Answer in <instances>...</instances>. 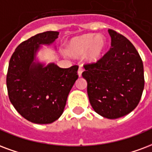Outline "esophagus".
I'll return each instance as SVG.
<instances>
[{"mask_svg": "<svg viewBox=\"0 0 152 152\" xmlns=\"http://www.w3.org/2000/svg\"><path fill=\"white\" fill-rule=\"evenodd\" d=\"M83 71H84V68H83V67L80 65L79 67V69H78V75H79V76H81Z\"/></svg>", "mask_w": 152, "mask_h": 152, "instance_id": "1", "label": "esophagus"}]
</instances>
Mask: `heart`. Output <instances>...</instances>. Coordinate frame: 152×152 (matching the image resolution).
<instances>
[{
	"instance_id": "obj_1",
	"label": "heart",
	"mask_w": 152,
	"mask_h": 152,
	"mask_svg": "<svg viewBox=\"0 0 152 152\" xmlns=\"http://www.w3.org/2000/svg\"><path fill=\"white\" fill-rule=\"evenodd\" d=\"M105 47V40L102 36L86 34L74 39L67 47V52L72 56H81L88 53L87 58L96 61L102 56Z\"/></svg>"
}]
</instances>
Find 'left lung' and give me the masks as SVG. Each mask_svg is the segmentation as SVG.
<instances>
[{"label":"left lung","instance_id":"1","mask_svg":"<svg viewBox=\"0 0 152 152\" xmlns=\"http://www.w3.org/2000/svg\"><path fill=\"white\" fill-rule=\"evenodd\" d=\"M111 48L94 63L85 64L82 76L88 83L95 112L110 119L126 115L139 104L144 88L143 64L125 36L109 29Z\"/></svg>","mask_w":152,"mask_h":152}]
</instances>
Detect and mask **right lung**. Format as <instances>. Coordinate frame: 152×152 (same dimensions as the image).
Segmentation results:
<instances>
[{
	"label": "right lung",
	"mask_w": 152,
	"mask_h": 152,
	"mask_svg": "<svg viewBox=\"0 0 152 152\" xmlns=\"http://www.w3.org/2000/svg\"><path fill=\"white\" fill-rule=\"evenodd\" d=\"M46 31L17 47L10 58L6 85L9 98L23 118L34 123L48 124L61 116L69 92L78 78V65L61 68L55 64H34L40 44H50L59 35Z\"/></svg>",
	"instance_id": "add662e5"
}]
</instances>
